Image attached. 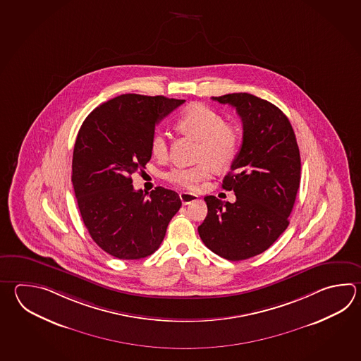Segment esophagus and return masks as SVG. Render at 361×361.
Masks as SVG:
<instances>
[{
    "label": "esophagus",
    "mask_w": 361,
    "mask_h": 361,
    "mask_svg": "<svg viewBox=\"0 0 361 361\" xmlns=\"http://www.w3.org/2000/svg\"><path fill=\"white\" fill-rule=\"evenodd\" d=\"M180 199L183 202V204H190L192 202L198 200V195L192 194V192H180Z\"/></svg>",
    "instance_id": "obj_1"
}]
</instances>
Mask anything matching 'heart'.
Wrapping results in <instances>:
<instances>
[{
  "mask_svg": "<svg viewBox=\"0 0 361 361\" xmlns=\"http://www.w3.org/2000/svg\"><path fill=\"white\" fill-rule=\"evenodd\" d=\"M178 133L190 136L200 142L199 161H204L194 167H176L164 177L169 183L186 190H195L198 185L212 176V166L226 169L239 152L240 137L235 127L228 125L225 118L214 109L199 103L188 105L175 121ZM150 152L158 161L169 158V141L163 133H155L150 140Z\"/></svg>",
  "mask_w": 361,
  "mask_h": 361,
  "instance_id": "obj_1",
  "label": "heart"
}]
</instances>
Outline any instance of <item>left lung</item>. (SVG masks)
I'll use <instances>...</instances> for the list:
<instances>
[{
    "mask_svg": "<svg viewBox=\"0 0 361 361\" xmlns=\"http://www.w3.org/2000/svg\"><path fill=\"white\" fill-rule=\"evenodd\" d=\"M212 99L235 108L243 142L222 181L236 200L207 195L198 233L220 257L242 261L270 248L288 228L301 180L300 149L289 119L274 104L247 92Z\"/></svg>",
    "mask_w": 361,
    "mask_h": 361,
    "instance_id": "1",
    "label": "left lung"
}]
</instances>
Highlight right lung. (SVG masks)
Segmentation results:
<instances>
[{
  "label": "right lung",
  "mask_w": 361,
  "mask_h": 361,
  "mask_svg": "<svg viewBox=\"0 0 361 361\" xmlns=\"http://www.w3.org/2000/svg\"><path fill=\"white\" fill-rule=\"evenodd\" d=\"M185 100L125 94L102 104L83 121L74 144L72 183L82 220L102 250L119 259L147 257L164 239L181 207L162 186L135 190L145 169L155 125Z\"/></svg>",
  "instance_id": "add662e5"
}]
</instances>
